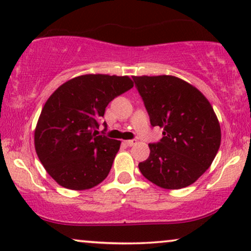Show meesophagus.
Here are the masks:
<instances>
[{
    "label": "esophagus",
    "instance_id": "34e87169",
    "mask_svg": "<svg viewBox=\"0 0 251 251\" xmlns=\"http://www.w3.org/2000/svg\"><path fill=\"white\" fill-rule=\"evenodd\" d=\"M125 143L128 145V147H134V145L137 143V141H136V140H129V141H125Z\"/></svg>",
    "mask_w": 251,
    "mask_h": 251
}]
</instances>
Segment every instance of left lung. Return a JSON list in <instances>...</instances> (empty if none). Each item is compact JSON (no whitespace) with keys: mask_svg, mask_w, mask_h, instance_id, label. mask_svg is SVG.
<instances>
[{"mask_svg":"<svg viewBox=\"0 0 251 251\" xmlns=\"http://www.w3.org/2000/svg\"><path fill=\"white\" fill-rule=\"evenodd\" d=\"M150 123L163 138L149 144V158L138 164L148 180L165 190L197 181L211 166L221 143L212 104L191 83L173 75L132 76Z\"/></svg>","mask_w":251,"mask_h":251,"instance_id":"obj_1","label":"left lung"}]
</instances>
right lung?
Listing matches in <instances>:
<instances>
[{"label":"right lung","instance_id":"right-lung-1","mask_svg":"<svg viewBox=\"0 0 251 251\" xmlns=\"http://www.w3.org/2000/svg\"><path fill=\"white\" fill-rule=\"evenodd\" d=\"M132 87L126 75L85 74L64 82L48 99L35 129V149L60 186L89 190L107 178L121 141L99 135V120L114 98Z\"/></svg>","mask_w":251,"mask_h":251}]
</instances>
